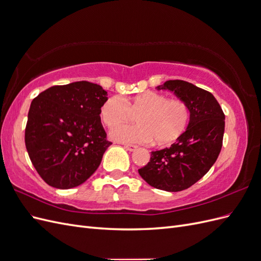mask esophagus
<instances>
[{
	"label": "esophagus",
	"mask_w": 261,
	"mask_h": 261,
	"mask_svg": "<svg viewBox=\"0 0 261 261\" xmlns=\"http://www.w3.org/2000/svg\"><path fill=\"white\" fill-rule=\"evenodd\" d=\"M124 148L126 150H128V151H135V150L137 149V146L135 145H127V144H124Z\"/></svg>",
	"instance_id": "1"
}]
</instances>
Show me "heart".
Here are the masks:
<instances>
[{
  "label": "heart",
  "mask_w": 261,
  "mask_h": 261,
  "mask_svg": "<svg viewBox=\"0 0 261 261\" xmlns=\"http://www.w3.org/2000/svg\"><path fill=\"white\" fill-rule=\"evenodd\" d=\"M138 113L137 125L117 126L110 133L111 138L129 144H148L154 140L156 145H169L181 136L191 118L184 101L169 99L154 91L132 99L111 97L100 110L102 121L109 127L129 121Z\"/></svg>",
  "instance_id": "b5f03b06"
}]
</instances>
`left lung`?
Masks as SVG:
<instances>
[{
	"instance_id": "1",
	"label": "left lung",
	"mask_w": 261,
	"mask_h": 261,
	"mask_svg": "<svg viewBox=\"0 0 261 261\" xmlns=\"http://www.w3.org/2000/svg\"><path fill=\"white\" fill-rule=\"evenodd\" d=\"M170 90L187 105L191 118L186 130L169 148L152 151L138 170L147 183L165 192H180L198 181L217 161L222 148L225 116L213 94L184 81L156 87Z\"/></svg>"
}]
</instances>
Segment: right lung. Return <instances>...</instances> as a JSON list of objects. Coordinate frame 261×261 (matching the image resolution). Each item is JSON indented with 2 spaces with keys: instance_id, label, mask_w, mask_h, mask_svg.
Listing matches in <instances>:
<instances>
[{
  "instance_id": "add662e5",
  "label": "right lung",
  "mask_w": 261,
  "mask_h": 261,
  "mask_svg": "<svg viewBox=\"0 0 261 261\" xmlns=\"http://www.w3.org/2000/svg\"><path fill=\"white\" fill-rule=\"evenodd\" d=\"M107 96L100 85L83 81L53 86L31 102L25 144L46 184L59 189L80 186L99 168L112 145L100 118Z\"/></svg>"
}]
</instances>
